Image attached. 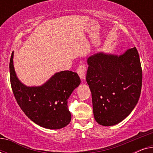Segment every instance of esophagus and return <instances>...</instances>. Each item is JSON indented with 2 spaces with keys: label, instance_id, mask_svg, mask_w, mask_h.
I'll use <instances>...</instances> for the list:
<instances>
[{
  "label": "esophagus",
  "instance_id": "esophagus-1",
  "mask_svg": "<svg viewBox=\"0 0 153 153\" xmlns=\"http://www.w3.org/2000/svg\"><path fill=\"white\" fill-rule=\"evenodd\" d=\"M86 68L83 64H81L80 65H79L78 68H77V73H78L79 77L81 79H85V71H86Z\"/></svg>",
  "mask_w": 153,
  "mask_h": 153
}]
</instances>
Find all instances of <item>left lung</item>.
Instances as JSON below:
<instances>
[{
    "mask_svg": "<svg viewBox=\"0 0 153 153\" xmlns=\"http://www.w3.org/2000/svg\"><path fill=\"white\" fill-rule=\"evenodd\" d=\"M86 81L92 94L94 118L103 126L118 124L139 101L142 70L136 47L121 55L96 53L87 59Z\"/></svg>",
    "mask_w": 153,
    "mask_h": 153,
    "instance_id": "obj_1",
    "label": "left lung"
}]
</instances>
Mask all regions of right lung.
Instances as JSON below:
<instances>
[{
    "mask_svg": "<svg viewBox=\"0 0 153 153\" xmlns=\"http://www.w3.org/2000/svg\"><path fill=\"white\" fill-rule=\"evenodd\" d=\"M14 51L10 61V83L14 95L24 114L35 124L49 129H58L71 121L68 101L81 79L76 72H56L42 85L27 86L16 76L13 63Z\"/></svg>",
    "mask_w": 153,
    "mask_h": 153,
    "instance_id": "1",
    "label": "right lung"
}]
</instances>
